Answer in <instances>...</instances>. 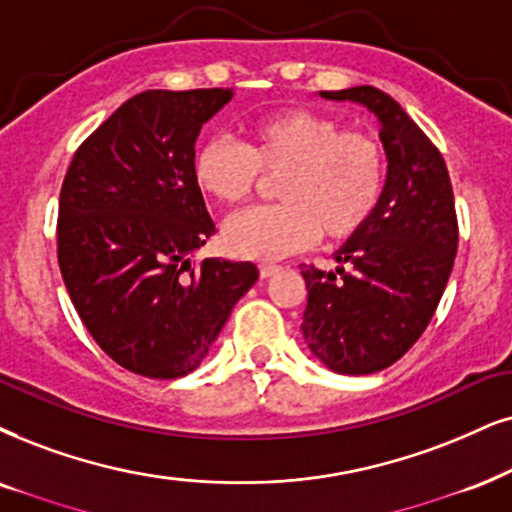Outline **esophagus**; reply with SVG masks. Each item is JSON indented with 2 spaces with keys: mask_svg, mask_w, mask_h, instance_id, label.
<instances>
[{
  "mask_svg": "<svg viewBox=\"0 0 512 512\" xmlns=\"http://www.w3.org/2000/svg\"><path fill=\"white\" fill-rule=\"evenodd\" d=\"M278 269H281V267H278V264H274V262H264V264H260V276H262V278H269L271 274H276Z\"/></svg>",
  "mask_w": 512,
  "mask_h": 512,
  "instance_id": "obj_1",
  "label": "esophagus"
}]
</instances>
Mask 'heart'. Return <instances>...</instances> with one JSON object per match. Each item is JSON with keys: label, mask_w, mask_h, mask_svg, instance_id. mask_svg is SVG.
I'll use <instances>...</instances> for the list:
<instances>
[{"label": "heart", "mask_w": 512, "mask_h": 512, "mask_svg": "<svg viewBox=\"0 0 512 512\" xmlns=\"http://www.w3.org/2000/svg\"><path fill=\"white\" fill-rule=\"evenodd\" d=\"M198 191L226 208L248 203L264 177L276 179L278 203L231 219L226 250L274 260L323 241H347L371 222L387 186L383 141L364 129H342L333 115L281 108L245 127V144L226 137L193 153Z\"/></svg>", "instance_id": "1"}]
</instances>
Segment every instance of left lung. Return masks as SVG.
Segmentation results:
<instances>
[{
	"label": "left lung",
	"instance_id": "1",
	"mask_svg": "<svg viewBox=\"0 0 512 512\" xmlns=\"http://www.w3.org/2000/svg\"><path fill=\"white\" fill-rule=\"evenodd\" d=\"M321 96L371 108L390 160L383 203L335 255L340 267H302L309 349L333 371L366 375L404 357L437 312L458 248L454 189L439 148L392 96L371 84Z\"/></svg>",
	"mask_w": 512,
	"mask_h": 512
}]
</instances>
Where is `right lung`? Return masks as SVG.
<instances>
[{"mask_svg": "<svg viewBox=\"0 0 512 512\" xmlns=\"http://www.w3.org/2000/svg\"><path fill=\"white\" fill-rule=\"evenodd\" d=\"M231 89H151L77 146L58 198L56 255L70 300L127 371L191 373L248 293L252 262L189 255L215 222L191 174L193 144Z\"/></svg>", "mask_w": 512, "mask_h": 512, "instance_id": "add662e5", "label": "right lung"}]
</instances>
